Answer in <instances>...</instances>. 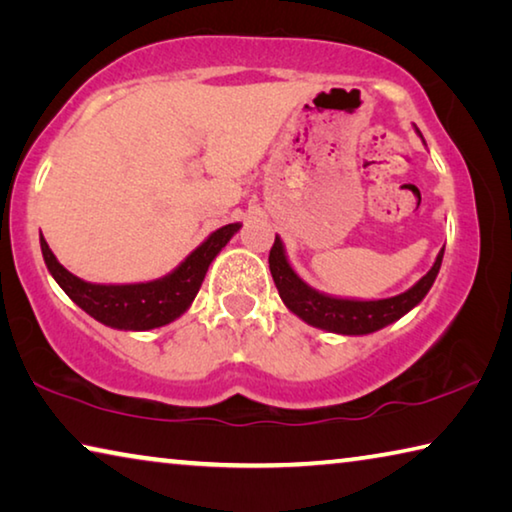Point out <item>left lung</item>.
Wrapping results in <instances>:
<instances>
[{
  "label": "left lung",
  "mask_w": 512,
  "mask_h": 512,
  "mask_svg": "<svg viewBox=\"0 0 512 512\" xmlns=\"http://www.w3.org/2000/svg\"><path fill=\"white\" fill-rule=\"evenodd\" d=\"M443 253L445 248L438 253L431 271L415 287L386 300H341L323 296V293L307 287L289 266L280 237H275V244L268 253V268H271L277 293L293 314H298L309 325L327 329V332L354 336L377 332V329L391 325L393 320L402 318L406 311L418 305L436 280L440 264H443Z\"/></svg>",
  "instance_id": "8db88e82"
}]
</instances>
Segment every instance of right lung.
I'll return each instance as SVG.
<instances>
[{
    "mask_svg": "<svg viewBox=\"0 0 512 512\" xmlns=\"http://www.w3.org/2000/svg\"><path fill=\"white\" fill-rule=\"evenodd\" d=\"M237 230L239 223L223 225V228L212 232L207 241H203L171 275L144 284L83 282L58 262L42 235L40 248L54 280L92 318L117 329H153L185 314L198 289H201L207 266L212 264V259L219 255V250L228 244Z\"/></svg>",
    "mask_w": 512,
    "mask_h": 512,
    "instance_id": "add662e5",
    "label": "right lung"
}]
</instances>
